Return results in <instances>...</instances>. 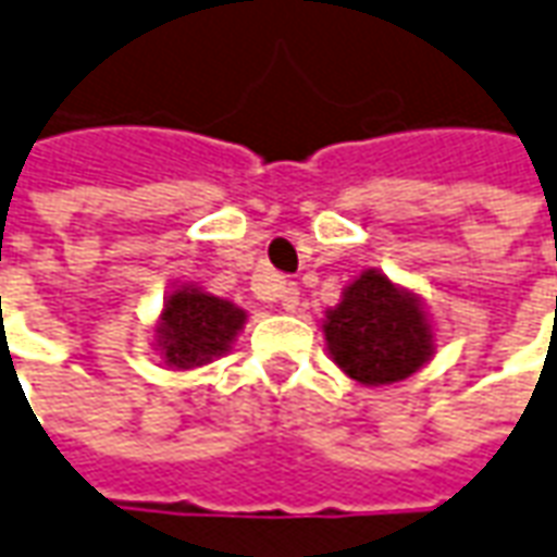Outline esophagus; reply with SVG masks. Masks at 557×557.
<instances>
[{"label":"esophagus","mask_w":557,"mask_h":557,"mask_svg":"<svg viewBox=\"0 0 557 557\" xmlns=\"http://www.w3.org/2000/svg\"><path fill=\"white\" fill-rule=\"evenodd\" d=\"M278 302L285 311H297L299 309V287L294 282H285L278 287Z\"/></svg>","instance_id":"esophagus-1"}]
</instances>
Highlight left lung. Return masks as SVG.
<instances>
[{
	"instance_id": "8db88e82",
	"label": "left lung",
	"mask_w": 557,
	"mask_h": 557,
	"mask_svg": "<svg viewBox=\"0 0 557 557\" xmlns=\"http://www.w3.org/2000/svg\"><path fill=\"white\" fill-rule=\"evenodd\" d=\"M323 338L342 372L366 386L396 384L435 354V333L417 294L366 270L326 311Z\"/></svg>"
}]
</instances>
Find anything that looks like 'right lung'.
Here are the masks:
<instances>
[{"mask_svg": "<svg viewBox=\"0 0 557 557\" xmlns=\"http://www.w3.org/2000/svg\"><path fill=\"white\" fill-rule=\"evenodd\" d=\"M243 323L246 311L231 299L183 285L164 299V311L156 326V350H161V360L173 369L207 366L231 350Z\"/></svg>", "mask_w": 557, "mask_h": 557, "instance_id": "add662e5", "label": "right lung"}]
</instances>
